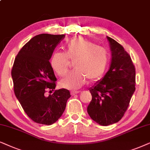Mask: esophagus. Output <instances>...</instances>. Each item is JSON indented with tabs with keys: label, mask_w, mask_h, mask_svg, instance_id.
Here are the masks:
<instances>
[{
	"label": "esophagus",
	"mask_w": 150,
	"mask_h": 150,
	"mask_svg": "<svg viewBox=\"0 0 150 150\" xmlns=\"http://www.w3.org/2000/svg\"><path fill=\"white\" fill-rule=\"evenodd\" d=\"M78 93H79V91H72L71 92L72 95H76V94H78Z\"/></svg>",
	"instance_id": "34e87169"
}]
</instances>
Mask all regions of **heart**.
Segmentation results:
<instances>
[{"label": "heart", "instance_id": "b5f03b06", "mask_svg": "<svg viewBox=\"0 0 150 150\" xmlns=\"http://www.w3.org/2000/svg\"><path fill=\"white\" fill-rule=\"evenodd\" d=\"M70 61L74 62L75 70L60 81L62 87L77 89L86 81H95L103 76L110 61L108 51L82 37L73 38L66 44L65 53L55 51L50 64L59 77L64 76L69 69Z\"/></svg>", "mask_w": 150, "mask_h": 150}]
</instances>
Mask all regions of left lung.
<instances>
[{
  "label": "left lung",
  "instance_id": "obj_1",
  "mask_svg": "<svg viewBox=\"0 0 150 150\" xmlns=\"http://www.w3.org/2000/svg\"><path fill=\"white\" fill-rule=\"evenodd\" d=\"M112 53L110 67L101 80L89 89L92 100L87 108L91 118L101 125L118 122L135 91V67L124 48L107 36Z\"/></svg>",
  "mask_w": 150,
  "mask_h": 150
}]
</instances>
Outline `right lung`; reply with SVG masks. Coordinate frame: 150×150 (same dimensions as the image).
<instances>
[{
	"mask_svg": "<svg viewBox=\"0 0 150 150\" xmlns=\"http://www.w3.org/2000/svg\"><path fill=\"white\" fill-rule=\"evenodd\" d=\"M64 35H37L23 46L11 70L13 90L28 117L35 123L51 125L58 120L71 97L69 90H55L57 81L49 59ZM47 90L54 93L46 96Z\"/></svg>",
	"mask_w": 150,
	"mask_h": 150,
	"instance_id": "obj_1",
	"label": "right lung"
}]
</instances>
